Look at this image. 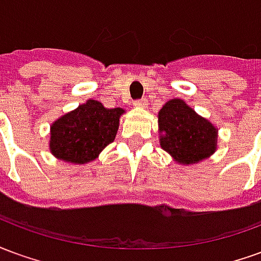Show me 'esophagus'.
Here are the masks:
<instances>
[{"label": "esophagus", "instance_id": "obj_1", "mask_svg": "<svg viewBox=\"0 0 261 261\" xmlns=\"http://www.w3.org/2000/svg\"><path fill=\"white\" fill-rule=\"evenodd\" d=\"M147 100L145 99H141V100H137V102H134V106L136 108H140V109H145L147 108Z\"/></svg>", "mask_w": 261, "mask_h": 261}]
</instances>
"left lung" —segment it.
<instances>
[{
  "label": "left lung",
  "instance_id": "obj_1",
  "mask_svg": "<svg viewBox=\"0 0 261 261\" xmlns=\"http://www.w3.org/2000/svg\"><path fill=\"white\" fill-rule=\"evenodd\" d=\"M158 131L161 148L183 166L210 158L218 147L217 125L179 97L168 100L159 110Z\"/></svg>",
  "mask_w": 261,
  "mask_h": 261
}]
</instances>
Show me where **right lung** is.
Segmentation results:
<instances>
[{"label":"right lung","mask_w":261,"mask_h":261,"mask_svg":"<svg viewBox=\"0 0 261 261\" xmlns=\"http://www.w3.org/2000/svg\"><path fill=\"white\" fill-rule=\"evenodd\" d=\"M124 113V109H108L88 99L50 125V152L67 164H89L114 141Z\"/></svg>","instance_id":"1"}]
</instances>
